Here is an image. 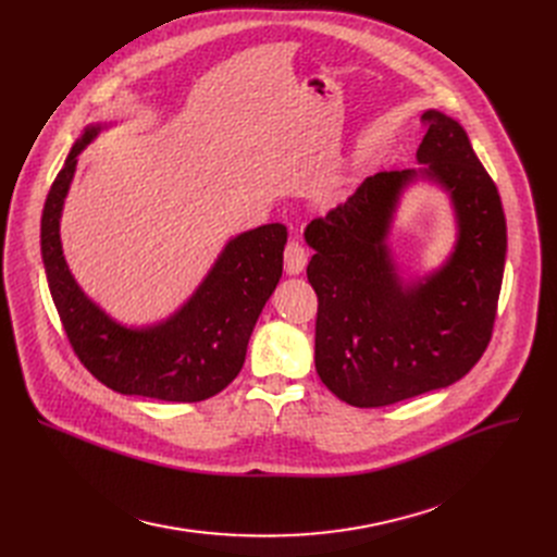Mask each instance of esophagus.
<instances>
[{"label":"esophagus","mask_w":557,"mask_h":557,"mask_svg":"<svg viewBox=\"0 0 557 557\" xmlns=\"http://www.w3.org/2000/svg\"><path fill=\"white\" fill-rule=\"evenodd\" d=\"M307 267V250L298 239H290L284 248V271L288 275H300Z\"/></svg>","instance_id":"34e87169"}]
</instances>
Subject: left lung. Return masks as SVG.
Returning <instances> with one entry per match:
<instances>
[{"instance_id": "obj_1", "label": "left lung", "mask_w": 557, "mask_h": 557, "mask_svg": "<svg viewBox=\"0 0 557 557\" xmlns=\"http://www.w3.org/2000/svg\"><path fill=\"white\" fill-rule=\"evenodd\" d=\"M422 124V169L370 175L305 230L315 250L307 267L318 296L315 370L359 408L451 386L492 338L508 246L502 198L456 120L426 110ZM418 177L450 191L459 242L441 272L406 287L385 237L403 187Z\"/></svg>"}]
</instances>
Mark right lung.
<instances>
[{
	"label": "right lung",
	"instance_id": "add662e5",
	"mask_svg": "<svg viewBox=\"0 0 557 557\" xmlns=\"http://www.w3.org/2000/svg\"><path fill=\"white\" fill-rule=\"evenodd\" d=\"M103 126H87L47 194L40 246L49 290L78 361L122 395L202 401L239 374L257 318L282 277L286 227L269 223L234 237L196 294L153 327L114 323L74 282L61 246V212L78 153Z\"/></svg>",
	"mask_w": 557,
	"mask_h": 557
}]
</instances>
